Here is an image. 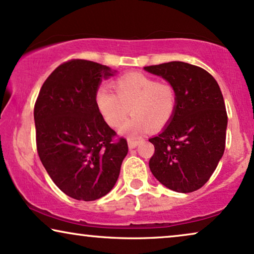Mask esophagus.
<instances>
[{"label": "esophagus", "mask_w": 254, "mask_h": 254, "mask_svg": "<svg viewBox=\"0 0 254 254\" xmlns=\"http://www.w3.org/2000/svg\"><path fill=\"white\" fill-rule=\"evenodd\" d=\"M137 144H138V141L137 140H133V138H128V147H129V149L136 148Z\"/></svg>", "instance_id": "obj_1"}]
</instances>
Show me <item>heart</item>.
<instances>
[{
  "instance_id": "b5f03b06",
  "label": "heart",
  "mask_w": 254,
  "mask_h": 254,
  "mask_svg": "<svg viewBox=\"0 0 254 254\" xmlns=\"http://www.w3.org/2000/svg\"><path fill=\"white\" fill-rule=\"evenodd\" d=\"M114 94L105 88L96 92V105L109 126L123 127L124 133L140 135L150 128L161 129L172 120L177 109V91L166 82H158L150 76L130 72L112 82Z\"/></svg>"
}]
</instances>
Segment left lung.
Returning <instances> with one entry per match:
<instances>
[{
	"label": "left lung",
	"instance_id": "obj_1",
	"mask_svg": "<svg viewBox=\"0 0 254 254\" xmlns=\"http://www.w3.org/2000/svg\"><path fill=\"white\" fill-rule=\"evenodd\" d=\"M177 91V109L170 125L149 138L155 152L149 168L155 178L179 193L199 190L223 156L228 116L221 89L207 70L182 61L148 65Z\"/></svg>",
	"mask_w": 254,
	"mask_h": 254
}]
</instances>
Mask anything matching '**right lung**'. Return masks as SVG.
<instances>
[{"label": "right lung", "mask_w": 254, "mask_h": 254, "mask_svg": "<svg viewBox=\"0 0 254 254\" xmlns=\"http://www.w3.org/2000/svg\"><path fill=\"white\" fill-rule=\"evenodd\" d=\"M112 75L97 62L65 61L44 82L34 104L38 155L55 185L72 199L106 195L128 152L126 138L118 136L96 105L100 81Z\"/></svg>", "instance_id": "right-lung-1"}]
</instances>
